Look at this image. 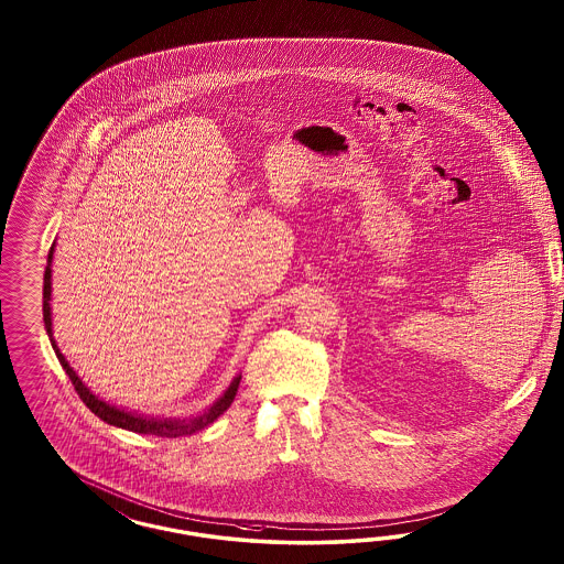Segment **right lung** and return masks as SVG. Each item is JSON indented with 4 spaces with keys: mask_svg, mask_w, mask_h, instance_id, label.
I'll use <instances>...</instances> for the list:
<instances>
[{
    "mask_svg": "<svg viewBox=\"0 0 564 564\" xmlns=\"http://www.w3.org/2000/svg\"><path fill=\"white\" fill-rule=\"evenodd\" d=\"M53 248H55V243H53L52 250L47 254V267H45V274H43V321H45V328H47V335H50V341H52L55 356L59 359L62 368L66 370V375L69 376L76 393L80 394V399H83V403H85L88 410L93 411L97 417H101L102 422L111 424V426L123 427V430L138 432V434H153V436H161V438H177V436L196 434L198 430L213 424L221 415L223 411H227V408L234 403L236 393H238L239 380H241L239 375L231 380L229 389L208 410L198 413V415H192V417H149V415H138V413H132V411L120 410L116 405H109L107 401H102L97 394L90 393V389H86L85 382L74 372V368L69 366L68 359L62 356V351L57 349V343L53 339L52 306H50V300H52Z\"/></svg>",
    "mask_w": 564,
    "mask_h": 564,
    "instance_id": "add662e5",
    "label": "right lung"
}]
</instances>
